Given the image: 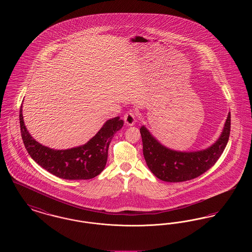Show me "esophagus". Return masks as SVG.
I'll return each mask as SVG.
<instances>
[{"instance_id": "obj_1", "label": "esophagus", "mask_w": 252, "mask_h": 252, "mask_svg": "<svg viewBox=\"0 0 252 252\" xmlns=\"http://www.w3.org/2000/svg\"><path fill=\"white\" fill-rule=\"evenodd\" d=\"M124 120L127 126H133L137 120V112L133 109H129L124 116Z\"/></svg>"}]
</instances>
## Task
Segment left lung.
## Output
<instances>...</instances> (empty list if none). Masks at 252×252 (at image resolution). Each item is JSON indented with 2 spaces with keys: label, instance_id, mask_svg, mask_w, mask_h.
Returning <instances> with one entry per match:
<instances>
[{
  "label": "left lung",
  "instance_id": "left-lung-1",
  "mask_svg": "<svg viewBox=\"0 0 252 252\" xmlns=\"http://www.w3.org/2000/svg\"><path fill=\"white\" fill-rule=\"evenodd\" d=\"M143 152L148 168L158 179L167 182H182L199 177L216 164L228 144L230 132L228 113L223 132L216 144L197 152H178L159 144L144 126L140 128Z\"/></svg>",
  "mask_w": 252,
  "mask_h": 252
}]
</instances>
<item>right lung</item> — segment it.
<instances>
[{"label":"right lung","instance_id":"obj_1","mask_svg":"<svg viewBox=\"0 0 252 252\" xmlns=\"http://www.w3.org/2000/svg\"><path fill=\"white\" fill-rule=\"evenodd\" d=\"M124 121L119 117L107 121L103 127L87 144L66 150H54L38 144L24 126L23 109H20V126L24 146L30 157L49 173L64 180H90L106 166L109 144L120 130Z\"/></svg>","mask_w":252,"mask_h":252}]
</instances>
